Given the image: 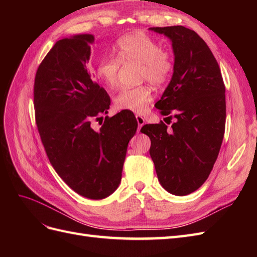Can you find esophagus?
Listing matches in <instances>:
<instances>
[{"label":"esophagus","mask_w":257,"mask_h":257,"mask_svg":"<svg viewBox=\"0 0 257 257\" xmlns=\"http://www.w3.org/2000/svg\"><path fill=\"white\" fill-rule=\"evenodd\" d=\"M136 120H137V123H138V131H141L142 126L145 124V119L143 118L142 115H136Z\"/></svg>","instance_id":"esophagus-1"}]
</instances>
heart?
<instances>
[{
    "mask_svg": "<svg viewBox=\"0 0 257 257\" xmlns=\"http://www.w3.org/2000/svg\"><path fill=\"white\" fill-rule=\"evenodd\" d=\"M114 57H103L96 65V76L108 88L118 84L120 65L139 63L141 78L160 87L168 81L174 69V61L170 54L161 49L153 38L144 32H134L119 38L115 44ZM153 99V93L148 85L135 88H122L114 97L116 110H127L143 113Z\"/></svg>",
    "mask_w": 257,
    "mask_h": 257,
    "instance_id": "1",
    "label": "heart"
}]
</instances>
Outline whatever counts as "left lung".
I'll use <instances>...</instances> for the list:
<instances>
[{"label":"left lung","mask_w":257,"mask_h":257,"mask_svg":"<svg viewBox=\"0 0 257 257\" xmlns=\"http://www.w3.org/2000/svg\"><path fill=\"white\" fill-rule=\"evenodd\" d=\"M172 41L174 74L155 107L161 121L141 130L150 137V155L161 185L184 196L207 180L220 152L226 120L225 85L219 64L196 32L182 26L150 28Z\"/></svg>","instance_id":"1"}]
</instances>
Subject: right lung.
<instances>
[{
	"mask_svg": "<svg viewBox=\"0 0 257 257\" xmlns=\"http://www.w3.org/2000/svg\"><path fill=\"white\" fill-rule=\"evenodd\" d=\"M92 34L62 38L37 68L34 109L37 130L52 167L69 188L89 199H103L121 182L127 145L136 133L133 112L111 118L110 97L88 68ZM99 123V122H98Z\"/></svg>",
	"mask_w": 257,
	"mask_h": 257,
	"instance_id": "right-lung-1",
	"label": "right lung"
}]
</instances>
